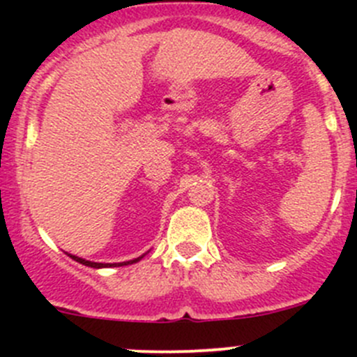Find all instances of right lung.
Masks as SVG:
<instances>
[{"instance_id":"right-lung-1","label":"right lung","mask_w":357,"mask_h":357,"mask_svg":"<svg viewBox=\"0 0 357 357\" xmlns=\"http://www.w3.org/2000/svg\"><path fill=\"white\" fill-rule=\"evenodd\" d=\"M67 255H68V257L74 259V261H77L79 264L89 266V268H95V269H102V268H117V266H129V264H135V262L142 261V259L145 257L146 254H143V255H139V257L131 259V261H126V262H93V261H86V259H82V257H77V255L68 254V252H67Z\"/></svg>"}]
</instances>
